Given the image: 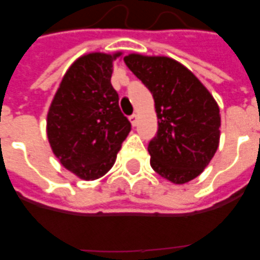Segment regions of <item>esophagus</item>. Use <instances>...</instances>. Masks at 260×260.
<instances>
[{
  "label": "esophagus",
  "mask_w": 260,
  "mask_h": 260,
  "mask_svg": "<svg viewBox=\"0 0 260 260\" xmlns=\"http://www.w3.org/2000/svg\"><path fill=\"white\" fill-rule=\"evenodd\" d=\"M129 120H131V122H132V125L136 126V125H138L139 116H138V114H136V113H134V114H132V116H131V117H129Z\"/></svg>",
  "instance_id": "34e87169"
}]
</instances>
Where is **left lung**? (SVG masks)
<instances>
[{
	"label": "left lung",
	"mask_w": 260,
	"mask_h": 260,
	"mask_svg": "<svg viewBox=\"0 0 260 260\" xmlns=\"http://www.w3.org/2000/svg\"><path fill=\"white\" fill-rule=\"evenodd\" d=\"M124 62L154 97L158 132L148 144L151 167L173 183L191 181L217 151L221 124L217 102L174 59L131 54Z\"/></svg>",
	"instance_id": "8db88e82"
}]
</instances>
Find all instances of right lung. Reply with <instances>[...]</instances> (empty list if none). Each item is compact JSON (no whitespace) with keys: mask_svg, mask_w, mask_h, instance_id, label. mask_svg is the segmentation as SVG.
Listing matches in <instances>:
<instances>
[{"mask_svg":"<svg viewBox=\"0 0 260 260\" xmlns=\"http://www.w3.org/2000/svg\"><path fill=\"white\" fill-rule=\"evenodd\" d=\"M113 55L93 52L77 59L63 77L47 114L52 152L67 170L85 181L112 169L131 131L110 78Z\"/></svg>","mask_w":260,"mask_h":260,"instance_id":"right-lung-1","label":"right lung"}]
</instances>
